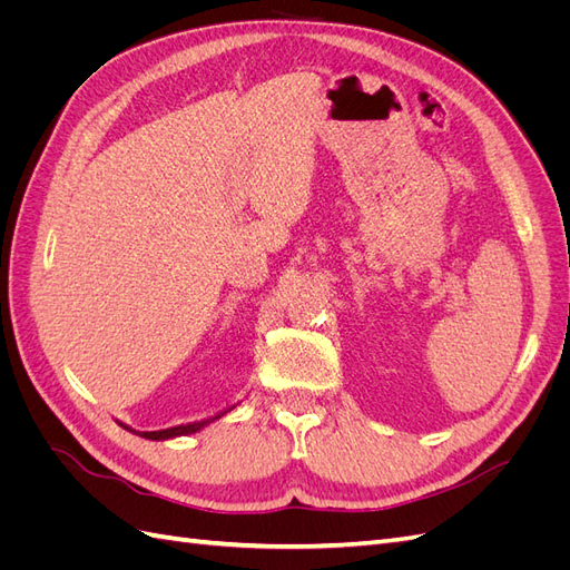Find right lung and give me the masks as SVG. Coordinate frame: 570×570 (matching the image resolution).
I'll use <instances>...</instances> for the list:
<instances>
[{
  "instance_id": "add662e5",
  "label": "right lung",
  "mask_w": 570,
  "mask_h": 570,
  "mask_svg": "<svg viewBox=\"0 0 570 570\" xmlns=\"http://www.w3.org/2000/svg\"><path fill=\"white\" fill-rule=\"evenodd\" d=\"M230 409H235V406H230ZM230 409H226V411H220V413H216V416H212V419H202V421H195V423H185V425H176V428H166V430H151V433H137V430H132V428H128L126 423H120L124 425L126 430H130V433H135V435H140V438H145V440H174V438H183V435H193V433H199L202 428H206L209 423H214V421H218L223 413H228Z\"/></svg>"
}]
</instances>
